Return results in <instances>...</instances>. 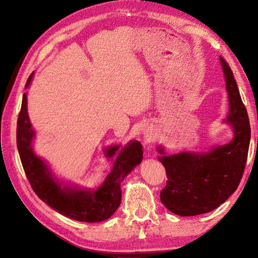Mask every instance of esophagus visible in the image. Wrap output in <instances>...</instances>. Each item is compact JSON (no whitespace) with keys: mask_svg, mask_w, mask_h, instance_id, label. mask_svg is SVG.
<instances>
[{"mask_svg":"<svg viewBox=\"0 0 258 258\" xmlns=\"http://www.w3.org/2000/svg\"><path fill=\"white\" fill-rule=\"evenodd\" d=\"M150 139H151V136H150L149 134H146V135H145V140L147 141V140H150Z\"/></svg>","mask_w":258,"mask_h":258,"instance_id":"obj_1","label":"esophagus"}]
</instances>
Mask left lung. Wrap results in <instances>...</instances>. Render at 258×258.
Segmentation results:
<instances>
[{
    "instance_id": "obj_1",
    "label": "left lung",
    "mask_w": 258,
    "mask_h": 258,
    "mask_svg": "<svg viewBox=\"0 0 258 258\" xmlns=\"http://www.w3.org/2000/svg\"><path fill=\"white\" fill-rule=\"evenodd\" d=\"M229 100L227 122L235 136L231 143L217 146L208 153L162 156L166 186L161 191V202L179 216L208 213L223 204L240 183L247 161L250 126L247 111L240 98L236 81L228 63L220 57ZM158 152L163 154V149Z\"/></svg>"
}]
</instances>
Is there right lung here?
<instances>
[{
  "instance_id": "obj_1",
  "label": "right lung",
  "mask_w": 258,
  "mask_h": 258,
  "mask_svg": "<svg viewBox=\"0 0 258 258\" xmlns=\"http://www.w3.org/2000/svg\"><path fill=\"white\" fill-rule=\"evenodd\" d=\"M32 78L33 74L27 79L26 87L31 83ZM33 138L34 131L27 115L24 93L18 117L16 145L26 177L33 190L43 202L62 215L80 222L96 223L111 217L122 199L120 182L143 158V146L140 142L134 141L120 151L111 173L96 190L62 188L51 176L45 163L33 153L31 146ZM118 149L119 146L107 149V157H112Z\"/></svg>"
}]
</instances>
